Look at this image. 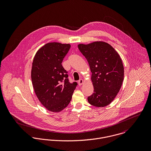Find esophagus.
Segmentation results:
<instances>
[{
	"mask_svg": "<svg viewBox=\"0 0 151 151\" xmlns=\"http://www.w3.org/2000/svg\"><path fill=\"white\" fill-rule=\"evenodd\" d=\"M78 86H82V85L83 84V83H84V81H83V79H80V80H78Z\"/></svg>",
	"mask_w": 151,
	"mask_h": 151,
	"instance_id": "34e87169",
	"label": "esophagus"
}]
</instances>
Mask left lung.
Masks as SVG:
<instances>
[{
  "instance_id": "8db88e82",
  "label": "left lung",
  "mask_w": 151,
  "mask_h": 151,
  "mask_svg": "<svg viewBox=\"0 0 151 151\" xmlns=\"http://www.w3.org/2000/svg\"><path fill=\"white\" fill-rule=\"evenodd\" d=\"M78 47L86 58L92 73L94 90L88 97V101L95 107H105L114 100L122 86L124 71L122 59L105 42L80 43Z\"/></svg>"
}]
</instances>
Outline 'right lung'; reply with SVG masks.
I'll return each mask as SVG.
<instances>
[{
    "label": "right lung",
    "instance_id": "1",
    "mask_svg": "<svg viewBox=\"0 0 151 151\" xmlns=\"http://www.w3.org/2000/svg\"><path fill=\"white\" fill-rule=\"evenodd\" d=\"M70 47L69 43H46L33 60L31 80L35 93L43 106L52 112L61 111L68 106L77 85L70 83L62 65Z\"/></svg>",
    "mask_w": 151,
    "mask_h": 151
}]
</instances>
